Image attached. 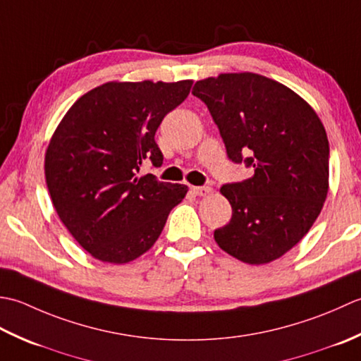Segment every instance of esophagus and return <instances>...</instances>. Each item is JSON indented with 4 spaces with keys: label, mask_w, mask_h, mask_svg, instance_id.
<instances>
[{
    "label": "esophagus",
    "mask_w": 361,
    "mask_h": 361,
    "mask_svg": "<svg viewBox=\"0 0 361 361\" xmlns=\"http://www.w3.org/2000/svg\"><path fill=\"white\" fill-rule=\"evenodd\" d=\"M191 191H193V193H195L196 196H207V195H210V193H212V187H209V185H202V187H191Z\"/></svg>",
    "instance_id": "obj_1"
}]
</instances>
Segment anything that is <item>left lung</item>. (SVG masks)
I'll return each mask as SVG.
<instances>
[{"label":"left lung","mask_w":361,"mask_h":361,"mask_svg":"<svg viewBox=\"0 0 361 361\" xmlns=\"http://www.w3.org/2000/svg\"><path fill=\"white\" fill-rule=\"evenodd\" d=\"M191 93L210 110L229 159L254 168L252 178L219 190L232 218L215 241L243 263L279 259L305 237L327 197L329 140L319 116L291 88L249 71L197 80Z\"/></svg>","instance_id":"1"}]
</instances>
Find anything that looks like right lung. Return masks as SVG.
Instances as JSON below:
<instances>
[{"label": "right lung", "mask_w": 361, "mask_h": 361, "mask_svg": "<svg viewBox=\"0 0 361 361\" xmlns=\"http://www.w3.org/2000/svg\"><path fill=\"white\" fill-rule=\"evenodd\" d=\"M193 80L106 82L82 94L59 123L45 154L47 185L59 218L94 259L123 264L149 251L183 183L140 178L145 160L164 161L154 140Z\"/></svg>", "instance_id": "add662e5"}]
</instances>
